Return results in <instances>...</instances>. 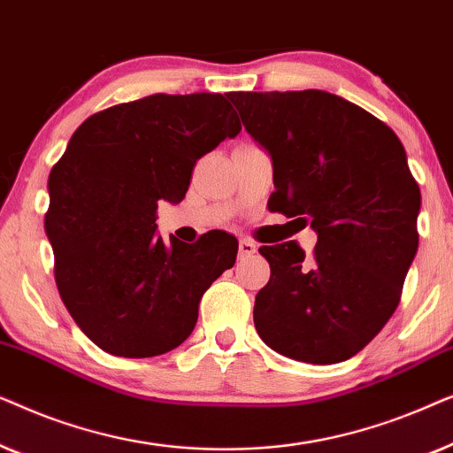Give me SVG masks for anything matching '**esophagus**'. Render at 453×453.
<instances>
[{
    "mask_svg": "<svg viewBox=\"0 0 453 453\" xmlns=\"http://www.w3.org/2000/svg\"><path fill=\"white\" fill-rule=\"evenodd\" d=\"M239 251H241V256H253V253L257 251V245L253 243L251 239H241L239 241Z\"/></svg>",
    "mask_w": 453,
    "mask_h": 453,
    "instance_id": "1",
    "label": "esophagus"
}]
</instances>
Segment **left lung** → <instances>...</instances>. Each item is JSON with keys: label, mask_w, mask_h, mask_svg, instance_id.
Here are the masks:
<instances>
[{"label": "left lung", "mask_w": 453, "mask_h": 453, "mask_svg": "<svg viewBox=\"0 0 453 453\" xmlns=\"http://www.w3.org/2000/svg\"><path fill=\"white\" fill-rule=\"evenodd\" d=\"M251 138L270 152L268 206L311 225L309 257L296 241L264 245L270 280L253 324L280 355L346 361L392 318L418 250L420 189L392 127L324 90L228 95Z\"/></svg>", "instance_id": "8db88e82"}]
</instances>
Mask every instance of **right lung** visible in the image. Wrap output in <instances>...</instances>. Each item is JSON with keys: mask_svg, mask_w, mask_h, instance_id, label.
<instances>
[{"mask_svg": "<svg viewBox=\"0 0 453 453\" xmlns=\"http://www.w3.org/2000/svg\"><path fill=\"white\" fill-rule=\"evenodd\" d=\"M241 132L222 95H150L90 115L49 175L45 233L61 301L80 330L115 357L177 349L239 243L157 233L158 202L179 203L203 154Z\"/></svg>", "mask_w": 453, "mask_h": 453, "instance_id": "right-lung-1", "label": "right lung"}]
</instances>
